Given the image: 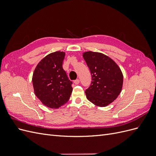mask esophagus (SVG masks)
<instances>
[{
    "label": "esophagus",
    "instance_id": "esophagus-1",
    "mask_svg": "<svg viewBox=\"0 0 156 156\" xmlns=\"http://www.w3.org/2000/svg\"><path fill=\"white\" fill-rule=\"evenodd\" d=\"M79 82H80V81H79V79H76V80H75L74 81V83L75 84H78L79 83Z\"/></svg>",
    "mask_w": 156,
    "mask_h": 156
}]
</instances>
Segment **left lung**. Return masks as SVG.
<instances>
[{
    "mask_svg": "<svg viewBox=\"0 0 156 156\" xmlns=\"http://www.w3.org/2000/svg\"><path fill=\"white\" fill-rule=\"evenodd\" d=\"M83 56L92 75V83L85 90L87 98L97 106L106 107L122 91V71L114 60L103 53L87 51Z\"/></svg>",
    "mask_w": 156,
    "mask_h": 156,
    "instance_id": "left-lung-1",
    "label": "left lung"
}]
</instances>
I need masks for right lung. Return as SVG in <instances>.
<instances>
[{
  "instance_id": "add662e5",
  "label": "right lung",
  "mask_w": 156,
  "mask_h": 156,
  "mask_svg": "<svg viewBox=\"0 0 156 156\" xmlns=\"http://www.w3.org/2000/svg\"><path fill=\"white\" fill-rule=\"evenodd\" d=\"M64 52L47 55L37 64L32 75L35 95L43 104L58 108L67 103L72 92V82L62 68Z\"/></svg>"
}]
</instances>
